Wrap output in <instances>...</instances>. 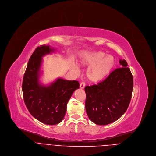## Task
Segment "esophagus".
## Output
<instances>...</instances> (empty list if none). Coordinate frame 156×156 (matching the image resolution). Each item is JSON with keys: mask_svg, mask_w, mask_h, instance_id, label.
Returning <instances> with one entry per match:
<instances>
[{"mask_svg": "<svg viewBox=\"0 0 156 156\" xmlns=\"http://www.w3.org/2000/svg\"><path fill=\"white\" fill-rule=\"evenodd\" d=\"M84 87H85V83L84 82H82L80 83V87L81 89H83L84 88Z\"/></svg>", "mask_w": 156, "mask_h": 156, "instance_id": "1", "label": "esophagus"}]
</instances>
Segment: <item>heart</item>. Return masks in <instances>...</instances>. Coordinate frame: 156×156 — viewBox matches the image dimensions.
I'll return each mask as SVG.
<instances>
[{"mask_svg": "<svg viewBox=\"0 0 156 156\" xmlns=\"http://www.w3.org/2000/svg\"><path fill=\"white\" fill-rule=\"evenodd\" d=\"M79 64L81 66H89L86 71L87 78L93 83H98L106 78L114 68L116 60L111 55L103 51H86L80 56ZM77 72V67L72 66Z\"/></svg>", "mask_w": 156, "mask_h": 156, "instance_id": "b5f03b06", "label": "heart"}]
</instances>
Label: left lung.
Segmentation results:
<instances>
[{
  "instance_id": "obj_1",
  "label": "left lung",
  "mask_w": 156,
  "mask_h": 156,
  "mask_svg": "<svg viewBox=\"0 0 156 156\" xmlns=\"http://www.w3.org/2000/svg\"><path fill=\"white\" fill-rule=\"evenodd\" d=\"M122 68L112 72L97 85L84 88L86 111L90 119L98 125H106L119 119L131 101L133 77L125 60H120Z\"/></svg>"
}]
</instances>
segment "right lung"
<instances>
[{"instance_id":"add662e5","label":"right lung","mask_w":156,"mask_h":156,"mask_svg":"<svg viewBox=\"0 0 156 156\" xmlns=\"http://www.w3.org/2000/svg\"><path fill=\"white\" fill-rule=\"evenodd\" d=\"M54 51L49 45L38 47L29 59L22 83L23 100L28 110L36 119L48 125H55L62 121L67 103L80 87L78 81L61 78L48 85L40 83L42 58Z\"/></svg>"}]
</instances>
